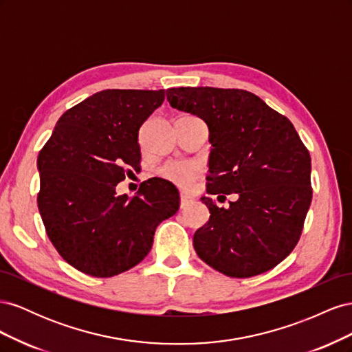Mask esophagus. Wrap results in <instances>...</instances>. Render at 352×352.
Instances as JSON below:
<instances>
[{
  "label": "esophagus",
  "instance_id": "1",
  "mask_svg": "<svg viewBox=\"0 0 352 352\" xmlns=\"http://www.w3.org/2000/svg\"><path fill=\"white\" fill-rule=\"evenodd\" d=\"M190 202H194V197L192 195H189V194H186V192H182L180 194V207H188Z\"/></svg>",
  "mask_w": 352,
  "mask_h": 352
}]
</instances>
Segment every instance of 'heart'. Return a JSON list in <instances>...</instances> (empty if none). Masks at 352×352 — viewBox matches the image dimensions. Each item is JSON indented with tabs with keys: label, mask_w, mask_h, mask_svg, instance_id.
Wrapping results in <instances>:
<instances>
[{
	"label": "heart",
	"mask_w": 352,
	"mask_h": 352,
	"mask_svg": "<svg viewBox=\"0 0 352 352\" xmlns=\"http://www.w3.org/2000/svg\"><path fill=\"white\" fill-rule=\"evenodd\" d=\"M160 173L177 186L188 188L199 177L201 170L192 163H168L162 167Z\"/></svg>",
	"instance_id": "b5f03b06"
}]
</instances>
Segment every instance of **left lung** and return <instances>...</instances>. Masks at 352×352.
I'll return each instance as SVG.
<instances>
[{
	"label": "left lung",
	"instance_id": "1",
	"mask_svg": "<svg viewBox=\"0 0 352 352\" xmlns=\"http://www.w3.org/2000/svg\"><path fill=\"white\" fill-rule=\"evenodd\" d=\"M173 109L208 126L207 194H238L229 208L202 197L210 220L194 235L198 257L229 278H252L300 241L313 198L311 157L294 124L243 89L170 88Z\"/></svg>",
	"mask_w": 352,
	"mask_h": 352
}]
</instances>
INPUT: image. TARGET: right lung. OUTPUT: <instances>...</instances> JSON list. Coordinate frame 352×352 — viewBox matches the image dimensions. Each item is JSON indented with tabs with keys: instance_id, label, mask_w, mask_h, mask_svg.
<instances>
[{
	"instance_id": "add662e5",
	"label": "right lung",
	"mask_w": 352,
	"mask_h": 352,
	"mask_svg": "<svg viewBox=\"0 0 352 352\" xmlns=\"http://www.w3.org/2000/svg\"><path fill=\"white\" fill-rule=\"evenodd\" d=\"M164 101V89H105L60 117L39 151L38 208L58 254L74 269L111 278L141 263L157 226L179 210L164 179L142 182L136 195L116 186L141 163L138 133Z\"/></svg>"
}]
</instances>
